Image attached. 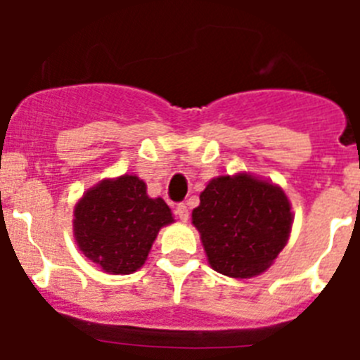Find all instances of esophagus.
I'll return each mask as SVG.
<instances>
[{"label": "esophagus", "mask_w": 360, "mask_h": 360, "mask_svg": "<svg viewBox=\"0 0 360 360\" xmlns=\"http://www.w3.org/2000/svg\"><path fill=\"white\" fill-rule=\"evenodd\" d=\"M176 216L180 219H182V221H187V219H189V207H187L186 203H178L176 205Z\"/></svg>", "instance_id": "1"}]
</instances>
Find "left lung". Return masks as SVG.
<instances>
[{"label":"left lung","mask_w":360,"mask_h":360,"mask_svg":"<svg viewBox=\"0 0 360 360\" xmlns=\"http://www.w3.org/2000/svg\"><path fill=\"white\" fill-rule=\"evenodd\" d=\"M290 209L285 191L269 180L249 173L212 178L193 211L209 265L236 279L265 272L290 236Z\"/></svg>","instance_id":"left-lung-1"}]
</instances>
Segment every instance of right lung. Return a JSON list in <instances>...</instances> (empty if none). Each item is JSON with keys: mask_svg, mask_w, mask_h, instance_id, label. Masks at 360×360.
I'll return each mask as SVG.
<instances>
[{"mask_svg": "<svg viewBox=\"0 0 360 360\" xmlns=\"http://www.w3.org/2000/svg\"><path fill=\"white\" fill-rule=\"evenodd\" d=\"M135 174L103 180L75 203L73 236L88 259L108 274H133L148 259L158 231L173 224L162 198H149Z\"/></svg>", "mask_w": 360, "mask_h": 360, "instance_id": "right-lung-1", "label": "right lung"}]
</instances>
